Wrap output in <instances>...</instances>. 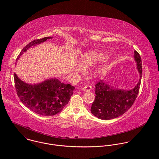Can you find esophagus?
<instances>
[{
  "mask_svg": "<svg viewBox=\"0 0 159 159\" xmlns=\"http://www.w3.org/2000/svg\"><path fill=\"white\" fill-rule=\"evenodd\" d=\"M91 89H92V86H84V88H82V90L83 91H85V92L90 91Z\"/></svg>",
  "mask_w": 159,
  "mask_h": 159,
  "instance_id": "34e87169",
  "label": "esophagus"
}]
</instances>
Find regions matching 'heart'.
Segmentation results:
<instances>
[{"instance_id":"b5f03b06","label":"heart","mask_w":159,"mask_h":159,"mask_svg":"<svg viewBox=\"0 0 159 159\" xmlns=\"http://www.w3.org/2000/svg\"><path fill=\"white\" fill-rule=\"evenodd\" d=\"M108 57V55L103 51L92 49L85 52L81 60V64H77L75 66V72L76 73L84 71V67L87 68L92 66L100 61H103Z\"/></svg>"}]
</instances>
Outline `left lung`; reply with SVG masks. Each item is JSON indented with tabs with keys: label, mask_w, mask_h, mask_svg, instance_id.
Returning a JSON list of instances; mask_svg holds the SVG:
<instances>
[{
	"label": "left lung",
	"mask_w": 159,
	"mask_h": 159,
	"mask_svg": "<svg viewBox=\"0 0 159 159\" xmlns=\"http://www.w3.org/2000/svg\"><path fill=\"white\" fill-rule=\"evenodd\" d=\"M134 58L139 73V80L134 89L123 90L114 88L103 80L95 84V98L92 105L91 111L98 119L110 120L116 118L125 113L135 102L142 77L141 59L135 50Z\"/></svg>",
	"instance_id": "obj_1"
}]
</instances>
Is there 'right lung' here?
I'll list each match as a JSON object with an SVG mask.
<instances>
[{
    "label": "right lung",
    "mask_w": 159,
    "mask_h": 159,
    "mask_svg": "<svg viewBox=\"0 0 159 159\" xmlns=\"http://www.w3.org/2000/svg\"><path fill=\"white\" fill-rule=\"evenodd\" d=\"M52 37L34 40L25 46L17 60L31 46L40 44ZM15 89L23 104L35 113L42 116H53L61 112L68 104L75 87L61 83L58 79L51 78L42 83L29 84L20 80L14 73Z\"/></svg>",
    "instance_id": "add662e5"
}]
</instances>
